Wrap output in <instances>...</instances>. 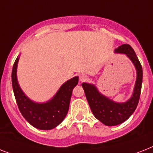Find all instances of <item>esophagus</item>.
Wrapping results in <instances>:
<instances>
[{
  "label": "esophagus",
  "instance_id": "34e87169",
  "mask_svg": "<svg viewBox=\"0 0 153 153\" xmlns=\"http://www.w3.org/2000/svg\"><path fill=\"white\" fill-rule=\"evenodd\" d=\"M87 79H88V77L86 76V74H81V75L79 76V81L82 82L86 81Z\"/></svg>",
  "mask_w": 153,
  "mask_h": 153
}]
</instances>
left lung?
Wrapping results in <instances>:
<instances>
[{"label":"left lung","mask_w":153,"mask_h":153,"mask_svg":"<svg viewBox=\"0 0 153 153\" xmlns=\"http://www.w3.org/2000/svg\"><path fill=\"white\" fill-rule=\"evenodd\" d=\"M114 51L126 55L137 70V80L131 98L126 102H115L99 93L93 84L86 82L82 84L94 116L107 126H117L123 123L133 114L140 99L142 85V67L132 47L128 44H122Z\"/></svg>","instance_id":"left-lung-1"}]
</instances>
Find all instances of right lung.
I'll return each mask as SVG.
<instances>
[{
	"label": "right lung",
	"instance_id": "1",
	"mask_svg": "<svg viewBox=\"0 0 153 153\" xmlns=\"http://www.w3.org/2000/svg\"><path fill=\"white\" fill-rule=\"evenodd\" d=\"M19 57L13 64L12 84L18 108L23 117L35 128L49 130L59 126L65 118L69 109L72 91L78 82L79 77H74L63 83L55 95L48 102L37 103L27 98L20 89L16 77Z\"/></svg>",
	"mask_w": 153,
	"mask_h": 153
}]
</instances>
